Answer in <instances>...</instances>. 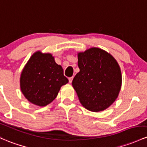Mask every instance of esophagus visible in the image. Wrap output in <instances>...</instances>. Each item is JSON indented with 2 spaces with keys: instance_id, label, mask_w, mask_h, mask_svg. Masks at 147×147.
Segmentation results:
<instances>
[{
  "instance_id": "34e87169",
  "label": "esophagus",
  "mask_w": 147,
  "mask_h": 147,
  "mask_svg": "<svg viewBox=\"0 0 147 147\" xmlns=\"http://www.w3.org/2000/svg\"><path fill=\"white\" fill-rule=\"evenodd\" d=\"M72 80H73V77H71V78H69V82L72 83Z\"/></svg>"
}]
</instances>
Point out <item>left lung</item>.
<instances>
[{
	"mask_svg": "<svg viewBox=\"0 0 147 147\" xmlns=\"http://www.w3.org/2000/svg\"><path fill=\"white\" fill-rule=\"evenodd\" d=\"M80 72L72 80L81 104L87 110L99 112L118 98L122 86L120 65L111 54L92 47L78 53Z\"/></svg>",
	"mask_w": 147,
	"mask_h": 147,
	"instance_id": "obj_1",
	"label": "left lung"
}]
</instances>
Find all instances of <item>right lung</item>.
<instances>
[{
  "label": "right lung",
  "mask_w": 147,
  "mask_h": 147,
  "mask_svg": "<svg viewBox=\"0 0 147 147\" xmlns=\"http://www.w3.org/2000/svg\"><path fill=\"white\" fill-rule=\"evenodd\" d=\"M68 82L61 65L51 53L35 52L21 72L22 93L30 103L46 106L56 98L61 87Z\"/></svg>",
  "instance_id": "right-lung-1"
}]
</instances>
